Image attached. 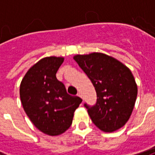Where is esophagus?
Wrapping results in <instances>:
<instances>
[{"label":"esophagus","instance_id":"34e87169","mask_svg":"<svg viewBox=\"0 0 155 155\" xmlns=\"http://www.w3.org/2000/svg\"><path fill=\"white\" fill-rule=\"evenodd\" d=\"M78 97H80V98H83V96H82V93L81 92H78V94H77Z\"/></svg>","mask_w":155,"mask_h":155}]
</instances>
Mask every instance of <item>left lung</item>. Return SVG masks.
Returning <instances> with one entry per match:
<instances>
[{
  "instance_id": "left-lung-1",
  "label": "left lung",
  "mask_w": 155,
  "mask_h": 155,
  "mask_svg": "<svg viewBox=\"0 0 155 155\" xmlns=\"http://www.w3.org/2000/svg\"><path fill=\"white\" fill-rule=\"evenodd\" d=\"M92 81L97 92V104L87 113L100 130L112 133L125 125L137 99V86L130 68L115 58L93 52L73 57Z\"/></svg>"
}]
</instances>
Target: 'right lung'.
Instances as JSON below:
<instances>
[{
	"label": "right lung",
	"mask_w": 155,
	"mask_h": 155,
	"mask_svg": "<svg viewBox=\"0 0 155 155\" xmlns=\"http://www.w3.org/2000/svg\"><path fill=\"white\" fill-rule=\"evenodd\" d=\"M63 57L40 59L25 73L20 85L22 107L31 122L45 134L58 136L71 125L74 112L82 100L68 94L56 78Z\"/></svg>",
	"instance_id": "add662e5"
}]
</instances>
